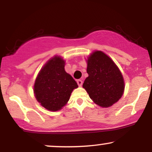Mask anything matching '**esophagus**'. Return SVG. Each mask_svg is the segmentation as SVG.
<instances>
[{"label": "esophagus", "instance_id": "esophagus-1", "mask_svg": "<svg viewBox=\"0 0 152 152\" xmlns=\"http://www.w3.org/2000/svg\"><path fill=\"white\" fill-rule=\"evenodd\" d=\"M77 84H78L79 86H82L83 82L81 80H77Z\"/></svg>", "mask_w": 152, "mask_h": 152}]
</instances>
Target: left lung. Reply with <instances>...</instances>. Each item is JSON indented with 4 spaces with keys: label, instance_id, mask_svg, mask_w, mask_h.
I'll return each instance as SVG.
<instances>
[{
    "label": "left lung",
    "instance_id": "8db88e82",
    "mask_svg": "<svg viewBox=\"0 0 152 152\" xmlns=\"http://www.w3.org/2000/svg\"><path fill=\"white\" fill-rule=\"evenodd\" d=\"M87 73L83 88L91 99L102 107H109L122 96L124 82L122 75L113 60L102 51L88 57Z\"/></svg>",
    "mask_w": 152,
    "mask_h": 152
}]
</instances>
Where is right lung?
<instances>
[{
  "label": "right lung",
  "instance_id": "obj_1",
  "mask_svg": "<svg viewBox=\"0 0 152 152\" xmlns=\"http://www.w3.org/2000/svg\"><path fill=\"white\" fill-rule=\"evenodd\" d=\"M65 61L55 56L41 68L34 85V93L41 105L51 111L62 109L75 88L78 87L72 76L64 69Z\"/></svg>",
  "mask_w": 152,
  "mask_h": 152
}]
</instances>
